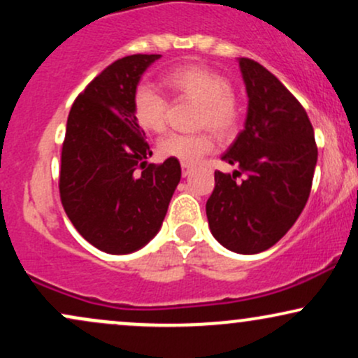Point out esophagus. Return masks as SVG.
<instances>
[{
	"label": "esophagus",
	"mask_w": 358,
	"mask_h": 358,
	"mask_svg": "<svg viewBox=\"0 0 358 358\" xmlns=\"http://www.w3.org/2000/svg\"><path fill=\"white\" fill-rule=\"evenodd\" d=\"M192 170H193L192 165H187V163H182V175H183V176L190 175Z\"/></svg>",
	"instance_id": "1"
}]
</instances>
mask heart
<instances>
[{"label": "heart", "mask_w": 358, "mask_h": 358, "mask_svg": "<svg viewBox=\"0 0 358 358\" xmlns=\"http://www.w3.org/2000/svg\"><path fill=\"white\" fill-rule=\"evenodd\" d=\"M163 84L180 101L199 102L195 114V126L212 129L217 136L229 138L239 127L241 108L232 94V84L222 73L203 67L187 64L168 71ZM133 116L146 133L159 134L166 129L170 116V101L151 85H138L133 96ZM215 139L210 131L196 134L171 133L158 143V153L163 158H173L187 165L212 153Z\"/></svg>", "instance_id": "obj_1"}]
</instances>
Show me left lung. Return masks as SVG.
<instances>
[{
    "mask_svg": "<svg viewBox=\"0 0 358 358\" xmlns=\"http://www.w3.org/2000/svg\"><path fill=\"white\" fill-rule=\"evenodd\" d=\"M249 97L245 126L215 171L208 227L224 248L257 254L293 227L308 202L318 159L313 126L299 101L256 60L239 59ZM245 174L242 182L236 176Z\"/></svg>",
    "mask_w": 358,
    "mask_h": 358,
    "instance_id": "obj_1",
    "label": "left lung"
}]
</instances>
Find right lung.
<instances>
[{
    "label": "right lung",
    "instance_id": "right-lung-1",
    "mask_svg": "<svg viewBox=\"0 0 358 358\" xmlns=\"http://www.w3.org/2000/svg\"><path fill=\"white\" fill-rule=\"evenodd\" d=\"M162 55L122 57L77 96L67 119L59 190L77 232L108 254H129L158 234L182 176L178 159L148 165L133 116L143 72Z\"/></svg>",
    "mask_w": 358,
    "mask_h": 358
}]
</instances>
